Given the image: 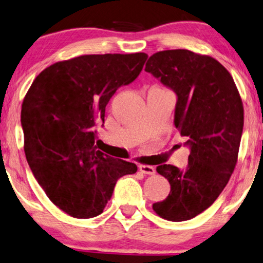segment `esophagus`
<instances>
[{"mask_svg": "<svg viewBox=\"0 0 263 263\" xmlns=\"http://www.w3.org/2000/svg\"><path fill=\"white\" fill-rule=\"evenodd\" d=\"M139 171L143 174H148V176H153V174H155V168L153 166H145V164H142V166H139Z\"/></svg>", "mask_w": 263, "mask_h": 263, "instance_id": "1", "label": "esophagus"}]
</instances>
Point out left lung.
Returning a JSON list of instances; mask_svg holds the SVG:
<instances>
[{
	"mask_svg": "<svg viewBox=\"0 0 263 263\" xmlns=\"http://www.w3.org/2000/svg\"><path fill=\"white\" fill-rule=\"evenodd\" d=\"M145 72L176 93L174 125L190 149L184 170L157 166L171 192L153 209L170 221H185L211 207L232 176L243 132V103L232 76L211 56L185 49L159 51L149 58Z\"/></svg>",
	"mask_w": 263,
	"mask_h": 263,
	"instance_id": "left-lung-1",
	"label": "left lung"
}]
</instances>
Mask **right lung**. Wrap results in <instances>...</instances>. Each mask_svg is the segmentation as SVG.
Wrapping results in <instances>:
<instances>
[{
	"instance_id": "obj_1",
	"label": "right lung",
	"mask_w": 263,
	"mask_h": 263,
	"mask_svg": "<svg viewBox=\"0 0 263 263\" xmlns=\"http://www.w3.org/2000/svg\"><path fill=\"white\" fill-rule=\"evenodd\" d=\"M148 55H83L42 71L22 107L24 150L38 184L56 207L78 219L103 212L119 178L137 166L96 146L111 96L139 76Z\"/></svg>"
}]
</instances>
